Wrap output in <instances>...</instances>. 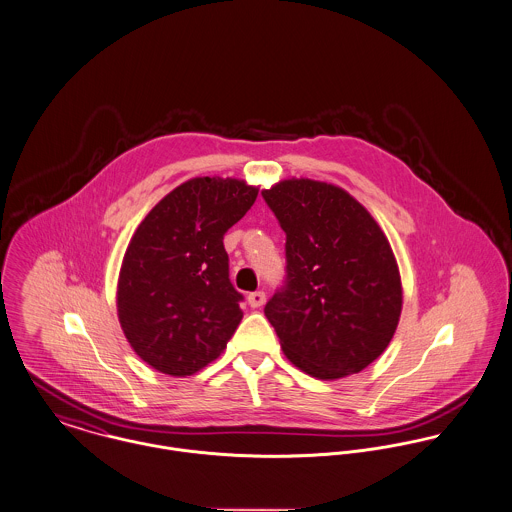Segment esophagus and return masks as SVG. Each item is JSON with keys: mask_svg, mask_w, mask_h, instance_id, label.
<instances>
[{"mask_svg": "<svg viewBox=\"0 0 512 512\" xmlns=\"http://www.w3.org/2000/svg\"><path fill=\"white\" fill-rule=\"evenodd\" d=\"M265 300H267V294L263 290H255L247 296V302L251 308H261L265 304Z\"/></svg>", "mask_w": 512, "mask_h": 512, "instance_id": "obj_1", "label": "esophagus"}]
</instances>
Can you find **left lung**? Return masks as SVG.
<instances>
[{
    "mask_svg": "<svg viewBox=\"0 0 512 512\" xmlns=\"http://www.w3.org/2000/svg\"><path fill=\"white\" fill-rule=\"evenodd\" d=\"M261 194L286 233V277L265 306L284 355L324 381L363 371L393 340L402 308L389 239L334 184L290 178Z\"/></svg>",
    "mask_w": 512,
    "mask_h": 512,
    "instance_id": "obj_1",
    "label": "left lung"
}]
</instances>
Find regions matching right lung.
I'll list each match as a JSON object with an SVG mask.
<instances>
[{
    "instance_id": "right-lung-1",
    "label": "right lung",
    "mask_w": 512,
    "mask_h": 512,
    "mask_svg": "<svg viewBox=\"0 0 512 512\" xmlns=\"http://www.w3.org/2000/svg\"><path fill=\"white\" fill-rule=\"evenodd\" d=\"M237 178L198 176L167 194L139 224L117 281V316L153 369L194 375L222 355L243 294L229 281L224 235L257 198Z\"/></svg>"
}]
</instances>
